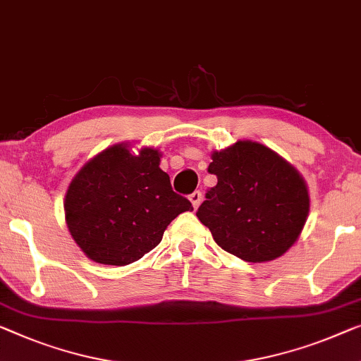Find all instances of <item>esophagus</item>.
I'll return each mask as SVG.
<instances>
[{
    "instance_id": "1",
    "label": "esophagus",
    "mask_w": 361,
    "mask_h": 361,
    "mask_svg": "<svg viewBox=\"0 0 361 361\" xmlns=\"http://www.w3.org/2000/svg\"><path fill=\"white\" fill-rule=\"evenodd\" d=\"M190 201H191V204H192V207L197 209V207H199V204H201V201H202V195H201V191H195V192H191V195H190Z\"/></svg>"
}]
</instances>
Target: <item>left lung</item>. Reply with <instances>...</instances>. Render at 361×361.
Masks as SVG:
<instances>
[{"instance_id":"obj_1","label":"left lung","mask_w":361,"mask_h":361,"mask_svg":"<svg viewBox=\"0 0 361 361\" xmlns=\"http://www.w3.org/2000/svg\"><path fill=\"white\" fill-rule=\"evenodd\" d=\"M211 157L207 171L217 176V185L206 192L196 215L215 243L248 262L282 256L308 219L310 196L301 175L252 141H238Z\"/></svg>"}]
</instances>
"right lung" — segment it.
Returning a JSON list of instances; mask_svg holds the SVG:
<instances>
[{
	"instance_id": "right-lung-1",
	"label": "right lung",
	"mask_w": 361,
	"mask_h": 361,
	"mask_svg": "<svg viewBox=\"0 0 361 361\" xmlns=\"http://www.w3.org/2000/svg\"><path fill=\"white\" fill-rule=\"evenodd\" d=\"M160 152L128 144L105 149L74 176L64 197L66 224L89 259L126 266L154 250L165 228L181 212L192 211L186 197L171 190L160 170Z\"/></svg>"
}]
</instances>
